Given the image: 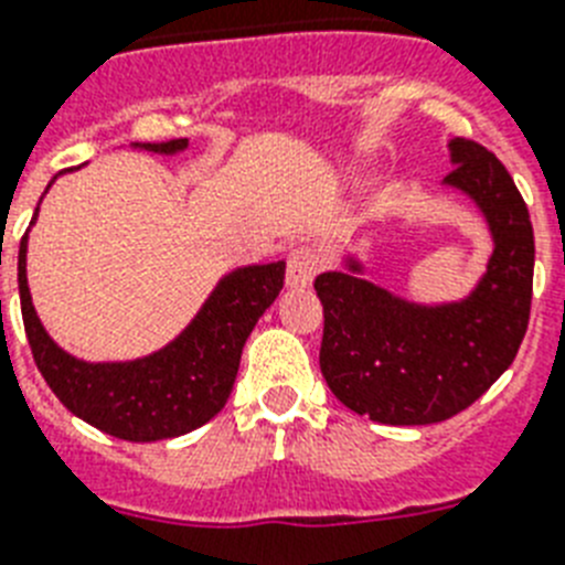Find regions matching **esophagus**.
Wrapping results in <instances>:
<instances>
[{
  "label": "esophagus",
  "instance_id": "obj_1",
  "mask_svg": "<svg viewBox=\"0 0 565 565\" xmlns=\"http://www.w3.org/2000/svg\"><path fill=\"white\" fill-rule=\"evenodd\" d=\"M321 269V255L312 246H296L287 255V284L290 287H307Z\"/></svg>",
  "mask_w": 565,
  "mask_h": 565
}]
</instances>
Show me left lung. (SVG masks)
<instances>
[{
  "instance_id": "8db88e82",
  "label": "left lung",
  "mask_w": 565,
  "mask_h": 565,
  "mask_svg": "<svg viewBox=\"0 0 565 565\" xmlns=\"http://www.w3.org/2000/svg\"><path fill=\"white\" fill-rule=\"evenodd\" d=\"M445 183L486 215L494 253L477 290L454 305H411L350 273H321L324 307L319 364L353 414L382 425H434L480 399L514 362L529 327L534 232L523 194L486 146L451 140Z\"/></svg>"
}]
</instances>
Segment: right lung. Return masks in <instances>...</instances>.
<instances>
[{
  "label": "right lung",
  "instance_id": "obj_1",
  "mask_svg": "<svg viewBox=\"0 0 565 565\" xmlns=\"http://www.w3.org/2000/svg\"><path fill=\"white\" fill-rule=\"evenodd\" d=\"M186 146V137H180L143 143L140 149L174 154ZM25 253L28 232L19 244V301L42 379L71 414L129 443H158L189 434L226 405L238 376L241 350L255 321L284 287V260L241 267L217 284L210 301L172 344L137 362L88 364L56 348L36 319L28 292Z\"/></svg>",
  "mask_w": 565,
  "mask_h": 565
}]
</instances>
